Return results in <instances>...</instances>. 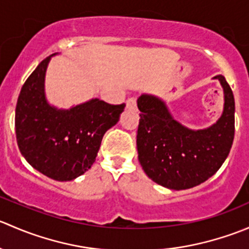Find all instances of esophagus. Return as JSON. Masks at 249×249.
<instances>
[{"instance_id":"34e87169","label":"esophagus","mask_w":249,"mask_h":249,"mask_svg":"<svg viewBox=\"0 0 249 249\" xmlns=\"http://www.w3.org/2000/svg\"><path fill=\"white\" fill-rule=\"evenodd\" d=\"M126 107L129 109H136L137 108L136 97H129V99L126 100Z\"/></svg>"}]
</instances>
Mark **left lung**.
Masks as SVG:
<instances>
[{
  "instance_id": "obj_1",
  "label": "left lung",
  "mask_w": 249,
  "mask_h": 249,
  "mask_svg": "<svg viewBox=\"0 0 249 249\" xmlns=\"http://www.w3.org/2000/svg\"><path fill=\"white\" fill-rule=\"evenodd\" d=\"M224 110L215 124L189 130L176 122L161 100L142 95L137 150L143 171L158 184L175 190L196 187L212 177L229 155L235 135V100L224 76Z\"/></svg>"
}]
</instances>
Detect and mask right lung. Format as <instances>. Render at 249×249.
I'll return each mask as SVG.
<instances>
[{"label":"right lung","instance_id":"obj_1","mask_svg":"<svg viewBox=\"0 0 249 249\" xmlns=\"http://www.w3.org/2000/svg\"><path fill=\"white\" fill-rule=\"evenodd\" d=\"M49 60L41 61L20 90L16 135L20 153L34 169L64 182L91 167L105 132L117 124L125 104L92 99L70 109L52 107L44 96Z\"/></svg>","mask_w":249,"mask_h":249}]
</instances>
